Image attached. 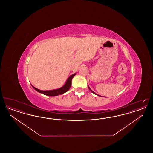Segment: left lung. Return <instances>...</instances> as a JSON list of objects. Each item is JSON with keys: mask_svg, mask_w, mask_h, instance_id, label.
I'll use <instances>...</instances> for the list:
<instances>
[{"mask_svg": "<svg viewBox=\"0 0 153 153\" xmlns=\"http://www.w3.org/2000/svg\"><path fill=\"white\" fill-rule=\"evenodd\" d=\"M88 88H89V90H90V91H91V92H92V93H94V94H95V95H97V96H100V95H97V94H96V93H95V92H94V91H92V90H91V88H90L89 87H88Z\"/></svg>", "mask_w": 153, "mask_h": 153, "instance_id": "obj_1", "label": "left lung"}]
</instances>
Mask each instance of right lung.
Listing matches in <instances>:
<instances>
[{
	"mask_svg": "<svg viewBox=\"0 0 153 153\" xmlns=\"http://www.w3.org/2000/svg\"><path fill=\"white\" fill-rule=\"evenodd\" d=\"M76 73H74L73 74L70 76L68 78L65 84L62 87L59 88L58 89L49 90V91H42V90L38 89L36 88L33 87L32 85H31V86L37 92L45 95H47V96H58V95H62V94L66 92L70 89V88L71 87V84H72V80L73 77L76 75Z\"/></svg>",
	"mask_w": 153,
	"mask_h": 153,
	"instance_id": "add662e5",
	"label": "right lung"
}]
</instances>
